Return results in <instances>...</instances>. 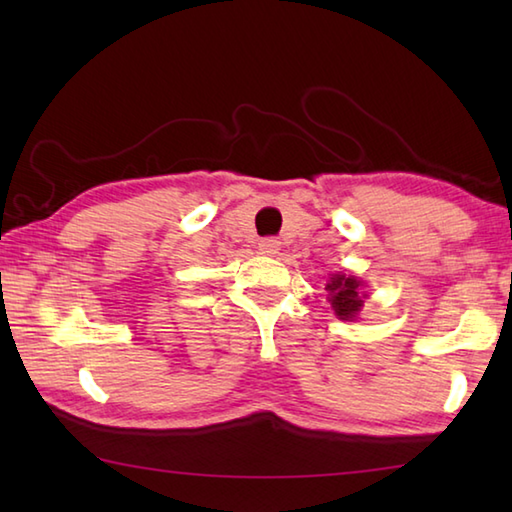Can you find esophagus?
I'll return each mask as SVG.
<instances>
[{"label": "esophagus", "mask_w": 512, "mask_h": 512, "mask_svg": "<svg viewBox=\"0 0 512 512\" xmlns=\"http://www.w3.org/2000/svg\"><path fill=\"white\" fill-rule=\"evenodd\" d=\"M257 248L262 250L264 255H277L279 253V242L275 237H264V239H259Z\"/></svg>", "instance_id": "obj_1"}]
</instances>
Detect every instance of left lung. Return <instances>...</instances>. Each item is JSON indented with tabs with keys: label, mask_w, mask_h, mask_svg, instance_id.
<instances>
[{
	"label": "left lung",
	"mask_w": 512,
	"mask_h": 512,
	"mask_svg": "<svg viewBox=\"0 0 512 512\" xmlns=\"http://www.w3.org/2000/svg\"><path fill=\"white\" fill-rule=\"evenodd\" d=\"M325 290H330V301L336 317H341L345 321L354 319L363 306V297L361 292H358L361 290V281L356 277L334 275L330 277V284L325 286Z\"/></svg>",
	"instance_id": "8db88e82"
}]
</instances>
